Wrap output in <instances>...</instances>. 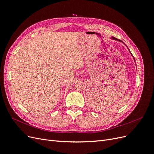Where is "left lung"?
<instances>
[{
  "mask_svg": "<svg viewBox=\"0 0 154 154\" xmlns=\"http://www.w3.org/2000/svg\"><path fill=\"white\" fill-rule=\"evenodd\" d=\"M112 39H114V40H119V41H122V40H118V38H115V37H112Z\"/></svg>",
  "mask_w": 154,
  "mask_h": 154,
  "instance_id": "1",
  "label": "left lung"
}]
</instances>
